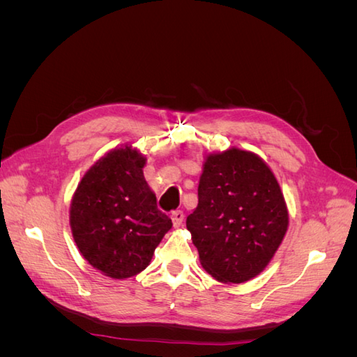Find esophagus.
I'll list each match as a JSON object with an SVG mask.
<instances>
[{
    "mask_svg": "<svg viewBox=\"0 0 357 357\" xmlns=\"http://www.w3.org/2000/svg\"><path fill=\"white\" fill-rule=\"evenodd\" d=\"M183 219H185V214H183L181 210H176L171 213V220H172V225H174V228H180Z\"/></svg>",
    "mask_w": 357,
    "mask_h": 357,
    "instance_id": "34e87169",
    "label": "esophagus"
}]
</instances>
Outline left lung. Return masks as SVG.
Masks as SVG:
<instances>
[{"label": "left lung", "mask_w": 357, "mask_h": 357, "mask_svg": "<svg viewBox=\"0 0 357 357\" xmlns=\"http://www.w3.org/2000/svg\"><path fill=\"white\" fill-rule=\"evenodd\" d=\"M287 226L283 192L262 158L236 147L205 158L186 228L211 277L238 284L261 274Z\"/></svg>", "instance_id": "8db88e82"}]
</instances>
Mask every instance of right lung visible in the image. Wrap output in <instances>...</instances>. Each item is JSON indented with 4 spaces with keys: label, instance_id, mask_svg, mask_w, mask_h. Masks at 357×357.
<instances>
[{
    "label": "right lung",
    "instance_id": "right-lung-1",
    "mask_svg": "<svg viewBox=\"0 0 357 357\" xmlns=\"http://www.w3.org/2000/svg\"><path fill=\"white\" fill-rule=\"evenodd\" d=\"M146 160L132 146L110 150L86 171L71 199V232L82 256L116 280L146 269L172 226L144 178Z\"/></svg>",
    "mask_w": 357,
    "mask_h": 357
}]
</instances>
